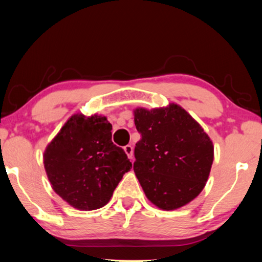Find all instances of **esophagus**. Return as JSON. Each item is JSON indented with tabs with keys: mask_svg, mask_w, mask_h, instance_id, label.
Masks as SVG:
<instances>
[{
	"mask_svg": "<svg viewBox=\"0 0 262 262\" xmlns=\"http://www.w3.org/2000/svg\"><path fill=\"white\" fill-rule=\"evenodd\" d=\"M124 150L126 152V155L128 156V158H129L130 160H133V158H134V147L132 145H126L124 147Z\"/></svg>",
	"mask_w": 262,
	"mask_h": 262,
	"instance_id": "esophagus-1",
	"label": "esophagus"
}]
</instances>
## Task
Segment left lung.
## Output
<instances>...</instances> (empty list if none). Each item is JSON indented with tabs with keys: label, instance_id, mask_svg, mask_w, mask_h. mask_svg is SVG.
Listing matches in <instances>:
<instances>
[{
	"label": "left lung",
	"instance_id": "1",
	"mask_svg": "<svg viewBox=\"0 0 262 262\" xmlns=\"http://www.w3.org/2000/svg\"><path fill=\"white\" fill-rule=\"evenodd\" d=\"M134 171L146 198L162 210L186 206L206 186L213 162L212 141L181 105L134 110Z\"/></svg>",
	"mask_w": 262,
	"mask_h": 262
}]
</instances>
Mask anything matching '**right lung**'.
Instances as JSON below:
<instances>
[{
	"mask_svg": "<svg viewBox=\"0 0 262 262\" xmlns=\"http://www.w3.org/2000/svg\"><path fill=\"white\" fill-rule=\"evenodd\" d=\"M106 117L71 116L44 151V168L53 191L78 210H95L110 201L132 162L111 141Z\"/></svg>",
	"mask_w": 262,
	"mask_h": 262,
	"instance_id": "add662e5",
	"label": "right lung"
}]
</instances>
